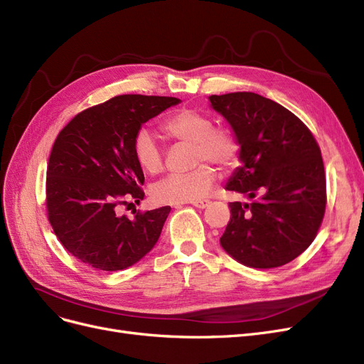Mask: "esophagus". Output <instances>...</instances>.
<instances>
[{
    "mask_svg": "<svg viewBox=\"0 0 364 364\" xmlns=\"http://www.w3.org/2000/svg\"><path fill=\"white\" fill-rule=\"evenodd\" d=\"M210 204H211V200H208V199H203V200H193V203H192V205H193V207H196V208H200V210L207 208Z\"/></svg>",
    "mask_w": 364,
    "mask_h": 364,
    "instance_id": "1",
    "label": "esophagus"
}]
</instances>
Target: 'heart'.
<instances>
[{"label":"heart","mask_w":364,"mask_h":364,"mask_svg":"<svg viewBox=\"0 0 364 364\" xmlns=\"http://www.w3.org/2000/svg\"><path fill=\"white\" fill-rule=\"evenodd\" d=\"M168 136L191 142L193 161H213L222 169L231 168L240 153V145L232 132L214 127L207 114L196 109H181L164 123ZM133 154L138 165L148 173H157L164 166V151L150 130H139L133 139ZM216 181V172L208 164H200L192 171L172 172L153 186V198L159 204H183L199 200L208 195Z\"/></svg>","instance_id":"heart-1"}]
</instances>
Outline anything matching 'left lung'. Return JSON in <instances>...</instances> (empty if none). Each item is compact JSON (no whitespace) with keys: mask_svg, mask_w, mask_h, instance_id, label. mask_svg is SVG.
<instances>
[{"mask_svg":"<svg viewBox=\"0 0 364 364\" xmlns=\"http://www.w3.org/2000/svg\"><path fill=\"white\" fill-rule=\"evenodd\" d=\"M240 145L238 166L226 191L247 196L230 203L231 220L220 246L252 268H274L301 255L326 213V172L321 150L300 118L255 92L208 97Z\"/></svg>","mask_w":364,"mask_h":364,"instance_id":"obj_1","label":"left lung"}]
</instances>
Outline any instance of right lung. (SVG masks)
<instances>
[{"label": "right lung", "instance_id": "obj_1", "mask_svg": "<svg viewBox=\"0 0 364 364\" xmlns=\"http://www.w3.org/2000/svg\"><path fill=\"white\" fill-rule=\"evenodd\" d=\"M181 100L124 94L88 107L53 142L46 178V208L53 232L75 258L103 272L136 264L160 237L171 207L117 214L139 204L144 172L133 154L142 124Z\"/></svg>", "mask_w": 364, "mask_h": 364}]
</instances>
